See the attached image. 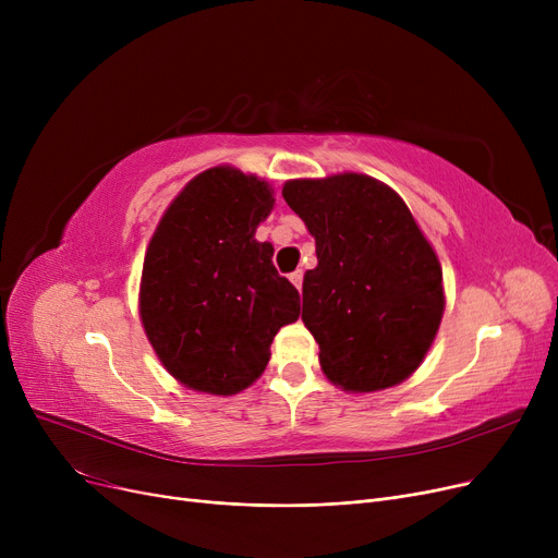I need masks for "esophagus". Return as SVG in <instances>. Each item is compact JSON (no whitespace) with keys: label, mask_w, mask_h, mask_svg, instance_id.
I'll return each mask as SVG.
<instances>
[{"label":"esophagus","mask_w":558,"mask_h":558,"mask_svg":"<svg viewBox=\"0 0 558 558\" xmlns=\"http://www.w3.org/2000/svg\"><path fill=\"white\" fill-rule=\"evenodd\" d=\"M289 280H291V284H294L296 289H301V287H303V271L299 269V271H294V274H289Z\"/></svg>","instance_id":"obj_1"}]
</instances>
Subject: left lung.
<instances>
[{
	"label": "left lung",
	"mask_w": 558,
	"mask_h": 558,
	"mask_svg": "<svg viewBox=\"0 0 558 558\" xmlns=\"http://www.w3.org/2000/svg\"><path fill=\"white\" fill-rule=\"evenodd\" d=\"M282 196L316 242L303 324L318 343L320 371L348 393L404 383L446 310L441 262L407 203L355 171L287 181Z\"/></svg>",
	"instance_id": "1"
}]
</instances>
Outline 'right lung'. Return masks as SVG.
Here are the masks:
<instances>
[{"instance_id":"obj_1","label":"right lung","mask_w":558,"mask_h":558,"mask_svg":"<svg viewBox=\"0 0 558 558\" xmlns=\"http://www.w3.org/2000/svg\"><path fill=\"white\" fill-rule=\"evenodd\" d=\"M271 185L219 165L179 192L146 246L140 320L165 371L192 391L234 396L271 357V341L301 314L255 230L274 210Z\"/></svg>"}]
</instances>
